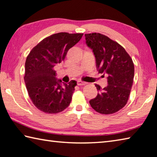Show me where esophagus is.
I'll return each mask as SVG.
<instances>
[{"instance_id":"esophagus-1","label":"esophagus","mask_w":157,"mask_h":157,"mask_svg":"<svg viewBox=\"0 0 157 157\" xmlns=\"http://www.w3.org/2000/svg\"><path fill=\"white\" fill-rule=\"evenodd\" d=\"M77 84H78V86H82V85H84V84H86V83L85 82H82L81 80H78V82H77Z\"/></svg>"}]
</instances>
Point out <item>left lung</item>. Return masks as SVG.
I'll list each match as a JSON object with an SVG mask.
<instances>
[{"label":"left lung","mask_w":157,"mask_h":157,"mask_svg":"<svg viewBox=\"0 0 157 157\" xmlns=\"http://www.w3.org/2000/svg\"><path fill=\"white\" fill-rule=\"evenodd\" d=\"M86 44L93 50L99 73L107 74L108 86L98 91L90 105L98 113L108 115L117 112L126 104L132 88L135 67L123 47L99 33L85 34Z\"/></svg>","instance_id":"1"}]
</instances>
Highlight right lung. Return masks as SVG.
<instances>
[{
  "label": "right lung",
  "mask_w": 157,
  "mask_h": 157,
  "mask_svg": "<svg viewBox=\"0 0 157 157\" xmlns=\"http://www.w3.org/2000/svg\"><path fill=\"white\" fill-rule=\"evenodd\" d=\"M82 36L66 32L53 34L39 42L27 57L25 85L34 106L42 112L56 114L69 106L77 82L64 83L56 78L53 68L64 60L68 51Z\"/></svg>",
  "instance_id": "1"
}]
</instances>
